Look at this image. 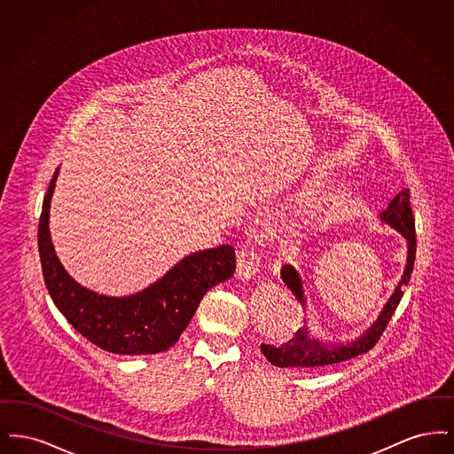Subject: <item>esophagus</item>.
<instances>
[{"instance_id": "34e87169", "label": "esophagus", "mask_w": 454, "mask_h": 454, "mask_svg": "<svg viewBox=\"0 0 454 454\" xmlns=\"http://www.w3.org/2000/svg\"><path fill=\"white\" fill-rule=\"evenodd\" d=\"M259 272V257L254 250L241 247L238 252L237 259V278L241 281H250Z\"/></svg>"}]
</instances>
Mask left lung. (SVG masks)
Returning a JSON list of instances; mask_svg holds the SVG:
<instances>
[{"instance_id": "1", "label": "left lung", "mask_w": 454, "mask_h": 454, "mask_svg": "<svg viewBox=\"0 0 454 454\" xmlns=\"http://www.w3.org/2000/svg\"><path fill=\"white\" fill-rule=\"evenodd\" d=\"M380 219L407 239V263H405L402 279L396 284L393 294L383 306L378 318L369 325L359 337H356L354 340H348L346 344L326 342L324 339L311 335L304 320V326L296 332V335L289 342L282 346H269V344L260 346L263 356L270 364L278 367H300V369L330 366V364L348 361L356 356H361L378 342V339L381 337V333L388 325L391 315L395 313L398 302L403 296L402 289L411 281V270H413L417 241H415V219L411 215L409 189H403L395 195L388 207L383 213H380ZM281 278L284 284L298 298V301L301 302L302 306H306L300 272L291 263H286L282 265Z\"/></svg>"}]
</instances>
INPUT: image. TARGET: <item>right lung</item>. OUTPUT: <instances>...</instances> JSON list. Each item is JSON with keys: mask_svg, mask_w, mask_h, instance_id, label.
Returning <instances> with one entry per match:
<instances>
[{"mask_svg": "<svg viewBox=\"0 0 454 454\" xmlns=\"http://www.w3.org/2000/svg\"><path fill=\"white\" fill-rule=\"evenodd\" d=\"M59 168L43 197L39 254L47 291L66 320L85 339L107 352L145 356L163 352L191 324L202 296L237 269L231 245L199 250L175 263L167 274L129 296H107L74 281L58 259L49 209Z\"/></svg>", "mask_w": 454, "mask_h": 454, "instance_id": "obj_1", "label": "right lung"}]
</instances>
